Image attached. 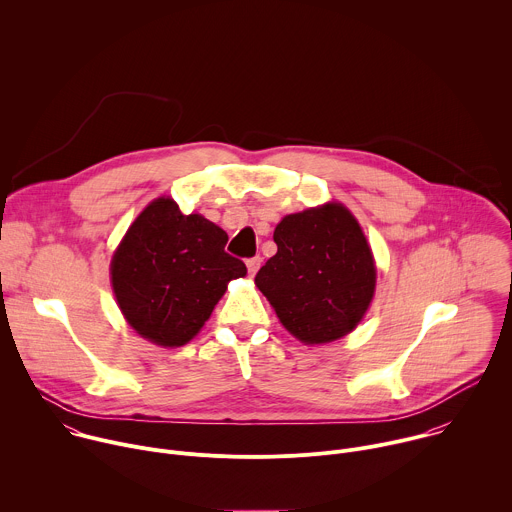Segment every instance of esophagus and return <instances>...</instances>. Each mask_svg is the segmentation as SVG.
I'll return each mask as SVG.
<instances>
[{
	"mask_svg": "<svg viewBox=\"0 0 512 512\" xmlns=\"http://www.w3.org/2000/svg\"><path fill=\"white\" fill-rule=\"evenodd\" d=\"M261 257L257 255V257H251V259H247V269H249V275L253 277L257 271H259V267H261Z\"/></svg>",
	"mask_w": 512,
	"mask_h": 512,
	"instance_id": "34e87169",
	"label": "esophagus"
}]
</instances>
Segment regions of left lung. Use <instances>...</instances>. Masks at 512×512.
Instances as JSON below:
<instances>
[{
	"instance_id": "obj_1",
	"label": "left lung",
	"mask_w": 512,
	"mask_h": 512,
	"mask_svg": "<svg viewBox=\"0 0 512 512\" xmlns=\"http://www.w3.org/2000/svg\"><path fill=\"white\" fill-rule=\"evenodd\" d=\"M277 253L255 285L301 344H329L366 315L376 263L356 217L342 203L285 215L275 227Z\"/></svg>"
}]
</instances>
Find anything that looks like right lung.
I'll return each mask as SVG.
<instances>
[{
  "mask_svg": "<svg viewBox=\"0 0 512 512\" xmlns=\"http://www.w3.org/2000/svg\"><path fill=\"white\" fill-rule=\"evenodd\" d=\"M227 233L203 215L154 199L112 255L110 279L130 327L162 348L189 344L211 317L227 283L247 275L225 251Z\"/></svg>",
  "mask_w": 512,
  "mask_h": 512,
  "instance_id": "obj_1",
  "label": "right lung"
}]
</instances>
